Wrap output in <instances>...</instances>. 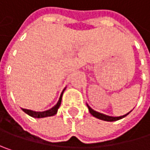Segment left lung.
<instances>
[{
  "instance_id": "obj_1",
  "label": "left lung",
  "mask_w": 150,
  "mask_h": 150,
  "mask_svg": "<svg viewBox=\"0 0 150 150\" xmlns=\"http://www.w3.org/2000/svg\"><path fill=\"white\" fill-rule=\"evenodd\" d=\"M87 106H88V108L89 113H90L93 116H95L96 118H98V119H100V120L106 121V122H115V121H118V120H120V119L124 118L125 116H127V115L131 112V111H129V113H127V114H125V115H121V116H110V115H107L102 114V113H99V112H97V111L92 109L88 104H87Z\"/></svg>"
}]
</instances>
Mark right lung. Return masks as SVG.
<instances>
[{
  "mask_svg": "<svg viewBox=\"0 0 150 150\" xmlns=\"http://www.w3.org/2000/svg\"><path fill=\"white\" fill-rule=\"evenodd\" d=\"M66 88L62 90V94H61V96L59 98V101L57 102V103L54 105L53 108H51L50 109L48 110H46V111H42V112H37V111H33V110H30V109H26V108H21L26 114H28V115L32 116V117H35V118H43V117H47V116H53L54 115L57 111H58V108L59 107L61 106V103H62V95H63V92L65 91Z\"/></svg>",
  "mask_w": 150,
  "mask_h": 150,
  "instance_id": "right-lung-1",
  "label": "right lung"
}]
</instances>
